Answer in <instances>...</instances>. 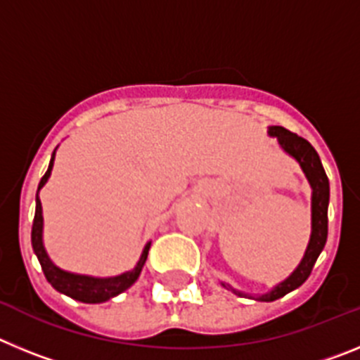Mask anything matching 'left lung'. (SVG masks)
<instances>
[{
  "mask_svg": "<svg viewBox=\"0 0 360 360\" xmlns=\"http://www.w3.org/2000/svg\"><path fill=\"white\" fill-rule=\"evenodd\" d=\"M269 133L272 136H278L281 148L287 153H290L292 157L301 164L308 182H310L311 189H314V193H311V238L307 252H304L303 262L294 270V274L288 279H285L281 285H278L270 294L257 297L259 301H276V299L283 297L288 292L301 287L308 279V276L311 274V269L316 265L319 254L323 252L324 245H326V238H328L330 182L326 173H324L319 155L314 149V146L308 141H304L303 136L295 135V133L288 131V129L281 128V126H270ZM236 294H240V292H236Z\"/></svg>",
  "mask_w": 360,
  "mask_h": 360,
  "instance_id": "obj_1",
  "label": "left lung"
}]
</instances>
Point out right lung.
Returning a JSON list of instances; mask_svg holds the SVG:
<instances>
[{
  "mask_svg": "<svg viewBox=\"0 0 360 360\" xmlns=\"http://www.w3.org/2000/svg\"><path fill=\"white\" fill-rule=\"evenodd\" d=\"M56 155V151H53ZM53 155L50 158V165L44 176L41 178L39 187L46 184L50 176V171H52L53 165ZM32 247H34V252H36L37 259L41 263V269L44 272V278L49 279V283L52 285L56 290H59L61 294L70 295L72 299H77L81 303H104L108 299L115 297L120 292H124L126 288H129L133 283L136 281L139 274H141L142 266H144L146 259H148V252L151 243L146 245L144 252L141 256V262L136 263V266L129 272H124V274L115 276V278H90V276H77L70 274L65 270L57 269L52 262H50L49 254L43 247V211H41V202L39 196H36V216H34V224H32Z\"/></svg>",
  "mask_w": 360,
  "mask_h": 360,
  "instance_id": "1",
  "label": "right lung"
}]
</instances>
